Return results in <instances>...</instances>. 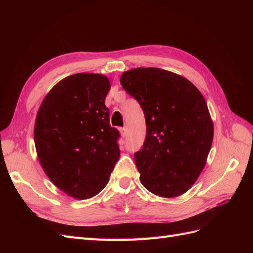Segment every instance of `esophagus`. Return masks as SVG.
I'll use <instances>...</instances> for the list:
<instances>
[{"mask_svg":"<svg viewBox=\"0 0 253 253\" xmlns=\"http://www.w3.org/2000/svg\"><path fill=\"white\" fill-rule=\"evenodd\" d=\"M119 131H120V134H121L122 137H124V138L127 135V128L126 127H121Z\"/></svg>","mask_w":253,"mask_h":253,"instance_id":"esophagus-1","label":"esophagus"}]
</instances>
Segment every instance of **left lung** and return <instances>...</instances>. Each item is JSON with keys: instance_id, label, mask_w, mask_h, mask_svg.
Returning a JSON list of instances; mask_svg holds the SVG:
<instances>
[{"instance_id": "obj_1", "label": "left lung", "mask_w": 253, "mask_h": 253, "mask_svg": "<svg viewBox=\"0 0 253 253\" xmlns=\"http://www.w3.org/2000/svg\"><path fill=\"white\" fill-rule=\"evenodd\" d=\"M120 83L143 110L147 135L135 153L140 181L160 197L194 185L213 141V122L202 93L182 76L156 67L125 72Z\"/></svg>"}]
</instances>
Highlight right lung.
Segmentation results:
<instances>
[{
	"label": "right lung",
	"mask_w": 253,
	"mask_h": 253,
	"mask_svg": "<svg viewBox=\"0 0 253 253\" xmlns=\"http://www.w3.org/2000/svg\"><path fill=\"white\" fill-rule=\"evenodd\" d=\"M110 88L104 75L68 76L48 91L37 114L34 137L41 167L76 200L102 191L120 156L119 132L104 104Z\"/></svg>",
	"instance_id": "1"
}]
</instances>
